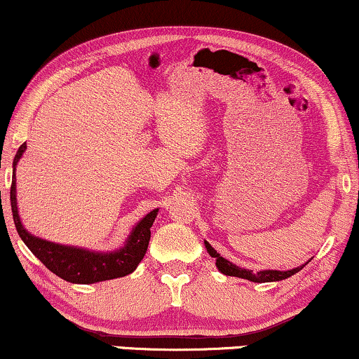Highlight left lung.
Listing matches in <instances>:
<instances>
[{
	"label": "left lung",
	"instance_id": "1",
	"mask_svg": "<svg viewBox=\"0 0 359 359\" xmlns=\"http://www.w3.org/2000/svg\"><path fill=\"white\" fill-rule=\"evenodd\" d=\"M205 247L208 250V253H210L211 258H216V266L217 269L222 272V274L226 276H232V277H240V279H247L251 282H277V280H283L287 279V277H290L293 274H297L304 267L303 266L295 267V269H290V271H259V272H253V271H248V269H243V267H238L232 264L231 261H227L226 258H222L221 255L217 253L216 250H214L210 243L205 242Z\"/></svg>",
	"mask_w": 359,
	"mask_h": 359
}]
</instances>
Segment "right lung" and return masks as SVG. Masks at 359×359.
Returning a JSON list of instances; mask_svg holds the SVG:
<instances>
[{
  "label": "right lung",
  "mask_w": 359,
  "mask_h": 359,
  "mask_svg": "<svg viewBox=\"0 0 359 359\" xmlns=\"http://www.w3.org/2000/svg\"><path fill=\"white\" fill-rule=\"evenodd\" d=\"M27 145L22 143L15 153L13 161V184H11V210H13V219L18 229L19 237L27 245L32 253L39 258L51 272L57 277L71 283H95L101 280H111L117 277H124L137 269V266L147 253L149 237L154 219L159 210L149 211L135 227L132 229L130 235L126 240V245L116 251H90L85 248L67 247L48 242L32 235L25 231L19 217L18 200H15V165H18L20 156L25 151Z\"/></svg>",
  "instance_id": "right-lung-1"
}]
</instances>
